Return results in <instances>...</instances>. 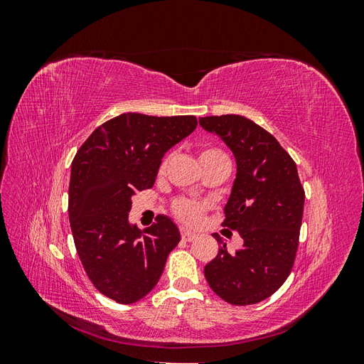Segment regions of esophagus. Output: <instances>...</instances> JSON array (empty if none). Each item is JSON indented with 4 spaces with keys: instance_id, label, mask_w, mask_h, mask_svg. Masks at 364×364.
<instances>
[{
    "instance_id": "1",
    "label": "esophagus",
    "mask_w": 364,
    "mask_h": 364,
    "mask_svg": "<svg viewBox=\"0 0 364 364\" xmlns=\"http://www.w3.org/2000/svg\"><path fill=\"white\" fill-rule=\"evenodd\" d=\"M181 237H182V240L183 241H193L197 235L194 234V232H190V230H186V229H181Z\"/></svg>"
}]
</instances>
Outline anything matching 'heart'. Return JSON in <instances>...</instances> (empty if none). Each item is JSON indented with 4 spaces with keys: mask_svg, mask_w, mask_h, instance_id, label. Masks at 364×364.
I'll return each instance as SVG.
<instances>
[{
    "mask_svg": "<svg viewBox=\"0 0 364 364\" xmlns=\"http://www.w3.org/2000/svg\"><path fill=\"white\" fill-rule=\"evenodd\" d=\"M220 150L213 149V147H208L203 149L200 153V159H205L208 156H214V155H220ZM168 164V156H164L161 164H159V171H164L165 167H167ZM173 209V214L178 217L182 223L185 225H197L202 220L203 213L206 206L200 202H196V200H190V199H179L176 200L171 206Z\"/></svg>",
    "mask_w": 364,
    "mask_h": 364,
    "instance_id": "b5f03b06",
    "label": "heart"
}]
</instances>
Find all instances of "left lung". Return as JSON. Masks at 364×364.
<instances>
[{"instance_id":"obj_1","label":"left lung","mask_w":364,"mask_h":364,"mask_svg":"<svg viewBox=\"0 0 364 364\" xmlns=\"http://www.w3.org/2000/svg\"><path fill=\"white\" fill-rule=\"evenodd\" d=\"M232 150L237 176L225 206L223 226L238 230L245 245L229 253L220 246L205 266L215 294L232 305L267 299L289 278L304 215L305 191L296 164L266 129L241 115L199 118ZM217 241L218 238L214 234Z\"/></svg>"}]
</instances>
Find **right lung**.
I'll list each match as a JSON object with an SVG mask.
<instances>
[{
  "mask_svg": "<svg viewBox=\"0 0 364 364\" xmlns=\"http://www.w3.org/2000/svg\"><path fill=\"white\" fill-rule=\"evenodd\" d=\"M196 126L194 115L127 112L97 127L77 150L68 193L73 238L87 278L109 299H142L181 241L168 217L141 230L129 223V213L132 196L155 183L165 151Z\"/></svg>",
  "mask_w": 364,
  "mask_h": 364,
  "instance_id": "add662e5",
  "label": "right lung"
}]
</instances>
